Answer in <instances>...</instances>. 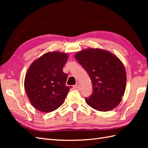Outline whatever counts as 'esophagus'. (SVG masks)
I'll return each mask as SVG.
<instances>
[{
  "instance_id": "esophagus-1",
  "label": "esophagus",
  "mask_w": 148,
  "mask_h": 148,
  "mask_svg": "<svg viewBox=\"0 0 148 148\" xmlns=\"http://www.w3.org/2000/svg\"><path fill=\"white\" fill-rule=\"evenodd\" d=\"M74 88H76V89H79L80 88V84H79V82H77V83H76L75 85H74Z\"/></svg>"
}]
</instances>
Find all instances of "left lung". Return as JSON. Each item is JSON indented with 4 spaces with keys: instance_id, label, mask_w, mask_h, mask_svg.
Listing matches in <instances>:
<instances>
[{
    "instance_id": "left-lung-1",
    "label": "left lung",
    "mask_w": 148,
    "mask_h": 148,
    "mask_svg": "<svg viewBox=\"0 0 148 148\" xmlns=\"http://www.w3.org/2000/svg\"><path fill=\"white\" fill-rule=\"evenodd\" d=\"M75 57L92 82V95L85 98L87 104L101 112L115 108L122 101L127 83L126 70L122 61L109 51L97 48L84 49Z\"/></svg>"
}]
</instances>
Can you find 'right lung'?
<instances>
[{"label": "right lung", "mask_w": 148, "mask_h": 148, "mask_svg": "<svg viewBox=\"0 0 148 148\" xmlns=\"http://www.w3.org/2000/svg\"><path fill=\"white\" fill-rule=\"evenodd\" d=\"M69 55L49 52L35 60L26 72L24 86L31 104L42 112H51L63 104L70 86L63 67Z\"/></svg>", "instance_id": "1"}]
</instances>
